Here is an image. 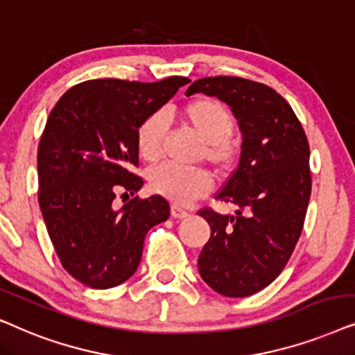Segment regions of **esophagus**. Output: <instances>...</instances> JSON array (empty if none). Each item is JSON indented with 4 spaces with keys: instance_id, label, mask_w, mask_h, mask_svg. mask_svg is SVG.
<instances>
[{
    "instance_id": "esophagus-1",
    "label": "esophagus",
    "mask_w": 355,
    "mask_h": 355,
    "mask_svg": "<svg viewBox=\"0 0 355 355\" xmlns=\"http://www.w3.org/2000/svg\"><path fill=\"white\" fill-rule=\"evenodd\" d=\"M172 217H175V219H187V217H190V212L182 209L180 206L172 205Z\"/></svg>"
}]
</instances>
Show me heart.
<instances>
[{
    "instance_id": "b5f03b06",
    "label": "heart",
    "mask_w": 355,
    "mask_h": 355,
    "mask_svg": "<svg viewBox=\"0 0 355 355\" xmlns=\"http://www.w3.org/2000/svg\"><path fill=\"white\" fill-rule=\"evenodd\" d=\"M180 120L201 141H205L202 157L217 175H227L239 159V146L232 136L234 115L224 103L212 97H198L182 107ZM167 118L162 113L146 116L136 130V148L146 162H157L164 150ZM149 187L157 195L177 202L190 205L206 196L212 180L205 170H187L172 164H162L149 172Z\"/></svg>"
}]
</instances>
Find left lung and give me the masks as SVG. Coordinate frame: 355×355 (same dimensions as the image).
Instances as JSON below:
<instances>
[{
	"mask_svg": "<svg viewBox=\"0 0 355 355\" xmlns=\"http://www.w3.org/2000/svg\"><path fill=\"white\" fill-rule=\"evenodd\" d=\"M195 92L229 103L243 135L239 167L216 195L237 206L235 216L198 211L211 227L198 269L219 294L248 297L279 276L299 242L311 193L309 139L286 98L266 84L214 76L193 83L187 96Z\"/></svg>",
	"mask_w": 355,
	"mask_h": 355,
	"instance_id": "1",
	"label": "left lung"
}]
</instances>
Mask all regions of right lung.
I'll use <instances>...</instances> for the list:
<instances>
[{
	"label": "right lung",
	"mask_w": 355,
	"mask_h": 355,
	"mask_svg": "<svg viewBox=\"0 0 355 355\" xmlns=\"http://www.w3.org/2000/svg\"><path fill=\"white\" fill-rule=\"evenodd\" d=\"M190 79L157 83L91 79L66 91L51 108L37 153L39 205L61 264L92 289L135 274L150 227L167 220L165 198L139 196L116 210L118 194L136 195V130Z\"/></svg>",
	"instance_id": "obj_1"
}]
</instances>
